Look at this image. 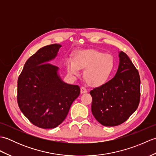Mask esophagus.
Listing matches in <instances>:
<instances>
[{
    "instance_id": "34e87169",
    "label": "esophagus",
    "mask_w": 156,
    "mask_h": 156,
    "mask_svg": "<svg viewBox=\"0 0 156 156\" xmlns=\"http://www.w3.org/2000/svg\"><path fill=\"white\" fill-rule=\"evenodd\" d=\"M87 92H88L87 90V89H86L84 87H82V88H80V93H81V94L87 93Z\"/></svg>"
}]
</instances>
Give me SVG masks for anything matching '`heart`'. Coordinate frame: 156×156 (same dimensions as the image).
Masks as SVG:
<instances>
[{
	"label": "heart",
	"instance_id": "1",
	"mask_svg": "<svg viewBox=\"0 0 156 156\" xmlns=\"http://www.w3.org/2000/svg\"><path fill=\"white\" fill-rule=\"evenodd\" d=\"M114 67L115 61L112 55L94 49L79 51L75 54L74 61L68 59L66 62L69 74L78 75L79 69H84V80L92 87L105 84Z\"/></svg>",
	"mask_w": 156,
	"mask_h": 156
}]
</instances>
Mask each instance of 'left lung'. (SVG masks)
<instances>
[{"instance_id": "obj_1", "label": "left lung", "mask_w": 156, "mask_h": 156, "mask_svg": "<svg viewBox=\"0 0 156 156\" xmlns=\"http://www.w3.org/2000/svg\"><path fill=\"white\" fill-rule=\"evenodd\" d=\"M119 64L114 78L90 92L92 113L107 127L121 125L136 111L140 101V77L124 52H119Z\"/></svg>"}]
</instances>
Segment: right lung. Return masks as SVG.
Listing matches in <instances>:
<instances>
[{"mask_svg":"<svg viewBox=\"0 0 156 156\" xmlns=\"http://www.w3.org/2000/svg\"><path fill=\"white\" fill-rule=\"evenodd\" d=\"M61 47L52 44L39 49L27 59L18 78L20 110L33 124L43 129L60 125L80 93L78 85L66 83L59 75V68L49 64Z\"/></svg>","mask_w":156,"mask_h":156,"instance_id":"add662e5","label":"right lung"}]
</instances>
